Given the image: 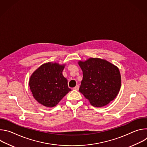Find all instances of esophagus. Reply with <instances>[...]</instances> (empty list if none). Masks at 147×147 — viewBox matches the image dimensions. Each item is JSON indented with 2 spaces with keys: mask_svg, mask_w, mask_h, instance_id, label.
I'll list each match as a JSON object with an SVG mask.
<instances>
[{
  "mask_svg": "<svg viewBox=\"0 0 147 147\" xmlns=\"http://www.w3.org/2000/svg\"><path fill=\"white\" fill-rule=\"evenodd\" d=\"M78 89H79V86L78 85H77L75 87H74L73 88V90H78Z\"/></svg>",
  "mask_w": 147,
  "mask_h": 147,
  "instance_id": "obj_1",
  "label": "esophagus"
}]
</instances>
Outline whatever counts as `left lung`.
Masks as SVG:
<instances>
[{"label": "left lung", "mask_w": 147, "mask_h": 147, "mask_svg": "<svg viewBox=\"0 0 147 147\" xmlns=\"http://www.w3.org/2000/svg\"><path fill=\"white\" fill-rule=\"evenodd\" d=\"M83 78L79 91L95 107H102L113 100L121 87L119 69L106 60L90 58L79 61Z\"/></svg>", "instance_id": "1"}]
</instances>
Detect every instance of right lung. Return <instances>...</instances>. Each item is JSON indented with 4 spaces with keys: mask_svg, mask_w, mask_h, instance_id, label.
<instances>
[{
    "mask_svg": "<svg viewBox=\"0 0 147 147\" xmlns=\"http://www.w3.org/2000/svg\"><path fill=\"white\" fill-rule=\"evenodd\" d=\"M65 65L48 62L31 75L29 86L34 98L42 105L55 107L69 91L67 80L63 76Z\"/></svg>",
    "mask_w": 147,
    "mask_h": 147,
    "instance_id": "add662e5",
    "label": "right lung"
}]
</instances>
